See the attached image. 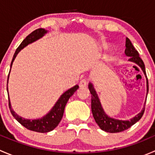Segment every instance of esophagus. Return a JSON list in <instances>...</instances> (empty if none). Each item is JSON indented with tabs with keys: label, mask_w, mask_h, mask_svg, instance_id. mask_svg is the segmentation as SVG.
Wrapping results in <instances>:
<instances>
[{
	"label": "esophagus",
	"mask_w": 155,
	"mask_h": 155,
	"mask_svg": "<svg viewBox=\"0 0 155 155\" xmlns=\"http://www.w3.org/2000/svg\"><path fill=\"white\" fill-rule=\"evenodd\" d=\"M87 82L86 79H82V80L80 81V82H79V86L81 87H85L87 86Z\"/></svg>",
	"instance_id": "34e87169"
}]
</instances>
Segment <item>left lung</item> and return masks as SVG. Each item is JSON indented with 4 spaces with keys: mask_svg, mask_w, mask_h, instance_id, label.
Here are the masks:
<instances>
[{
    "mask_svg": "<svg viewBox=\"0 0 155 155\" xmlns=\"http://www.w3.org/2000/svg\"><path fill=\"white\" fill-rule=\"evenodd\" d=\"M125 54L128 56L129 58L130 61H132L134 63L137 64L138 66L141 68L142 70L144 73L145 77L147 79V94L148 92V81L147 79L146 73H145V64L144 62L140 57L138 51L136 50L134 46H133L132 43L130 40L127 37L126 38V44H125ZM88 89L90 91L91 94V112L93 114V117L94 118L95 121L98 126L101 127V130L106 131L108 133H119L122 132V131L125 130L130 127L131 126L134 125L135 123H137L140 118L143 117V114L145 112V106L143 107V110L134 117L133 118L130 120H127V121H122V120L115 119L109 117L107 114L104 112V109H103L102 106H101V102H100V99L97 96L96 91H95L94 87L92 83H89Z\"/></svg>",
    "mask_w": 155,
    "mask_h": 155,
    "instance_id": "obj_1",
    "label": "left lung"
}]
</instances>
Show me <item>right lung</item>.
<instances>
[{
  "instance_id": "add662e5",
  "label": "right lung",
  "mask_w": 155,
  "mask_h": 155,
  "mask_svg": "<svg viewBox=\"0 0 155 155\" xmlns=\"http://www.w3.org/2000/svg\"><path fill=\"white\" fill-rule=\"evenodd\" d=\"M46 33H47V31H46V30L43 28H39L34 31L33 32H31L28 36H27L26 38L21 42V43L19 45V46H18V47L16 48V50H15V54H14L13 58H12V62H11L10 68H12V63H13L15 57H16V55L18 54V53L21 51V49H22L23 48L25 47L26 46H28L30 43H33V42L36 41V40L41 38V37H43ZM10 73H9L8 78H7V83H8ZM78 88H79V85H75L74 87L69 89L67 91H65L64 93L60 97V98L58 100L56 104H54V106L52 107V109L49 111V112L46 114L45 116H43V118H38V119H25V118H21V116H18V115L14 112L13 109H12V107H11L10 104V97H9L8 95L9 107H10V112L11 113H12V116H13L14 118L21 124V125L24 126L25 127L30 130L35 131V132L47 133L49 132V131H51L52 130H54L56 127L58 125L61 120L62 117H63L65 106H66L68 100L70 99V97L77 91ZM7 93H8V87H7Z\"/></svg>"
}]
</instances>
